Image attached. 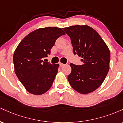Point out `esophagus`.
<instances>
[{"label": "esophagus", "mask_w": 123, "mask_h": 123, "mask_svg": "<svg viewBox=\"0 0 123 123\" xmlns=\"http://www.w3.org/2000/svg\"><path fill=\"white\" fill-rule=\"evenodd\" d=\"M59 65H60V66H61V67H62V66H63L65 65V64H63V63H61V62L59 63Z\"/></svg>", "instance_id": "esophagus-1"}]
</instances>
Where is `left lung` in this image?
Segmentation results:
<instances>
[{"label": "left lung", "mask_w": 123, "mask_h": 123, "mask_svg": "<svg viewBox=\"0 0 123 123\" xmlns=\"http://www.w3.org/2000/svg\"><path fill=\"white\" fill-rule=\"evenodd\" d=\"M69 36L73 54L81 57L83 65L70 63L68 76L71 87L80 94L95 91L104 82L109 70L111 53L100 35L87 25L63 28Z\"/></svg>", "instance_id": "obj_1"}]
</instances>
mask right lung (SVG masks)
<instances>
[{
  "label": "right lung",
  "mask_w": 123,
  "mask_h": 123,
  "mask_svg": "<svg viewBox=\"0 0 123 123\" xmlns=\"http://www.w3.org/2000/svg\"><path fill=\"white\" fill-rule=\"evenodd\" d=\"M65 35L61 28L36 29L24 38L13 56L15 73L26 91L41 95L50 88L58 72V64L44 62L55 41Z\"/></svg>",
  "instance_id": "1"
}]
</instances>
